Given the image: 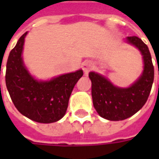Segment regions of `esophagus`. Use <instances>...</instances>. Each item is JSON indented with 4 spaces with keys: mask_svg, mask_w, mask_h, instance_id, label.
Listing matches in <instances>:
<instances>
[{
    "mask_svg": "<svg viewBox=\"0 0 159 159\" xmlns=\"http://www.w3.org/2000/svg\"><path fill=\"white\" fill-rule=\"evenodd\" d=\"M82 68H83L84 74H85V75H88L89 72L90 71L91 68H92V63L90 62V61H88V60L84 61V62L83 63V65H82Z\"/></svg>",
    "mask_w": 159,
    "mask_h": 159,
    "instance_id": "34e87169",
    "label": "esophagus"
}]
</instances>
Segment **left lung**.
<instances>
[{"mask_svg":"<svg viewBox=\"0 0 159 159\" xmlns=\"http://www.w3.org/2000/svg\"><path fill=\"white\" fill-rule=\"evenodd\" d=\"M125 42L140 51L143 71L128 88L114 85L101 74L90 71L93 107L100 117L110 121L124 120L140 111L147 102L154 79V68L148 47L137 36H128Z\"/></svg>","mask_w":159,"mask_h":159,"instance_id":"obj_1","label":"left lung"}]
</instances>
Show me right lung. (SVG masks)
<instances>
[{"label":"right lung","mask_w":159,"mask_h":159,"mask_svg":"<svg viewBox=\"0 0 159 159\" xmlns=\"http://www.w3.org/2000/svg\"><path fill=\"white\" fill-rule=\"evenodd\" d=\"M27 32L10 52L7 63L6 85L15 107L30 120L51 123L62 118L74 86L83 76V70L66 73L50 80H37L30 73L23 60Z\"/></svg>","instance_id":"add662e5"}]
</instances>
